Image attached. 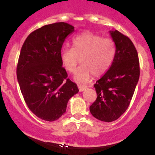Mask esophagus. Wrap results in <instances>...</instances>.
<instances>
[{
	"mask_svg": "<svg viewBox=\"0 0 155 155\" xmlns=\"http://www.w3.org/2000/svg\"><path fill=\"white\" fill-rule=\"evenodd\" d=\"M78 88H79V91H83L85 88H87L86 85H78Z\"/></svg>",
	"mask_w": 155,
	"mask_h": 155,
	"instance_id": "1",
	"label": "esophagus"
}]
</instances>
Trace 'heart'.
<instances>
[{"label": "heart", "instance_id": "b5f03b06", "mask_svg": "<svg viewBox=\"0 0 155 155\" xmlns=\"http://www.w3.org/2000/svg\"><path fill=\"white\" fill-rule=\"evenodd\" d=\"M73 48L64 47L61 58L66 70L70 73L76 70L78 64H82L77 69L74 79L79 82L88 81L91 75L101 76L112 64L116 54L115 42L109 38L85 31L73 39Z\"/></svg>", "mask_w": 155, "mask_h": 155}]
</instances>
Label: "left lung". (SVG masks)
Masks as SVG:
<instances>
[{
  "label": "left lung",
  "instance_id": "obj_1",
  "mask_svg": "<svg viewBox=\"0 0 155 155\" xmlns=\"http://www.w3.org/2000/svg\"><path fill=\"white\" fill-rule=\"evenodd\" d=\"M110 34L116 45L115 56L107 73L94 85L97 97L89 107L94 117L107 123L127 110L140 75L137 51L131 40L117 30Z\"/></svg>",
  "mask_w": 155,
  "mask_h": 155
}]
</instances>
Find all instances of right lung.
<instances>
[{
  "label": "right lung",
  "instance_id": "right-lung-1",
  "mask_svg": "<svg viewBox=\"0 0 155 155\" xmlns=\"http://www.w3.org/2000/svg\"><path fill=\"white\" fill-rule=\"evenodd\" d=\"M73 31L67 22L44 25L32 31L21 48L16 67L19 88L30 110L44 120L59 119L70 97L79 92L67 79L61 58L66 38Z\"/></svg>",
  "mask_w": 155,
  "mask_h": 155
}]
</instances>
